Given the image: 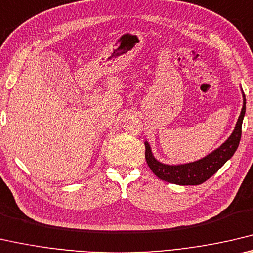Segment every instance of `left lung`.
<instances>
[{
  "label": "left lung",
  "instance_id": "obj_1",
  "mask_svg": "<svg viewBox=\"0 0 253 253\" xmlns=\"http://www.w3.org/2000/svg\"><path fill=\"white\" fill-rule=\"evenodd\" d=\"M244 113H246V96L243 95V107L233 133L230 135V138L220 148L214 150L212 154L206 156L205 158L197 160L195 163L178 166L161 164L152 156L149 143L144 142V146H146L144 155H146V160L149 168L161 180L168 181V183L171 184L185 186L200 185L204 183L209 178L212 177L237 151L240 140H241V129Z\"/></svg>",
  "mask_w": 253,
  "mask_h": 253
}]
</instances>
